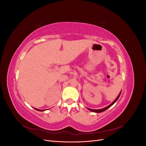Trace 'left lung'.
<instances>
[{
    "label": "left lung",
    "instance_id": "obj_1",
    "mask_svg": "<svg viewBox=\"0 0 146 146\" xmlns=\"http://www.w3.org/2000/svg\"><path fill=\"white\" fill-rule=\"evenodd\" d=\"M121 91L120 92V93H119V94L118 95V96L116 98V99L114 100L113 102L110 104V105H109L108 106H107V107H105V108H102V109H99V110H93V109H91V108H87V109L88 110H89L90 111H92V112H94V113H102V112H103V111H105L106 110H107L108 108H109L110 107H111V106L116 102L118 100V99H119V96H120V95H121Z\"/></svg>",
    "mask_w": 146,
    "mask_h": 146
}]
</instances>
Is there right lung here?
I'll list each match as a JSON object with an SVG mask.
<instances>
[{
    "label": "right lung",
    "mask_w": 146,
    "mask_h": 146,
    "mask_svg": "<svg viewBox=\"0 0 146 146\" xmlns=\"http://www.w3.org/2000/svg\"><path fill=\"white\" fill-rule=\"evenodd\" d=\"M35 110H38V111H45L46 110H39V109H37V108H34Z\"/></svg>",
    "instance_id": "1"
}]
</instances>
